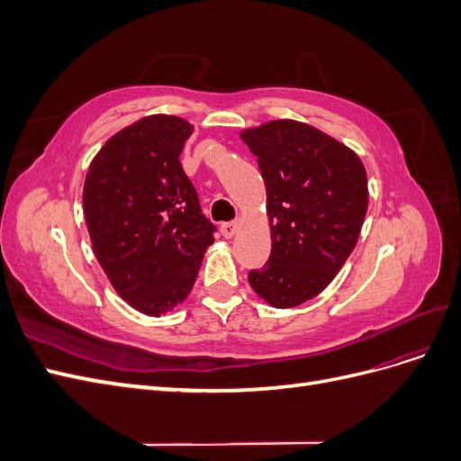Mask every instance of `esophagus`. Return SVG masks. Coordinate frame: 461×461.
<instances>
[{"instance_id": "1", "label": "esophagus", "mask_w": 461, "mask_h": 461, "mask_svg": "<svg viewBox=\"0 0 461 461\" xmlns=\"http://www.w3.org/2000/svg\"><path fill=\"white\" fill-rule=\"evenodd\" d=\"M239 227H240V219H234L230 222H222L221 225V232L225 239H232V236L239 232Z\"/></svg>"}]
</instances>
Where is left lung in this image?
I'll list each match as a JSON object with an SVG mask.
<instances>
[{"label":"left lung","instance_id":"8db88e82","mask_svg":"<svg viewBox=\"0 0 461 461\" xmlns=\"http://www.w3.org/2000/svg\"><path fill=\"white\" fill-rule=\"evenodd\" d=\"M267 188L271 256L248 275L275 308H296L332 281L367 213V175L356 153L310 124L281 119L248 129Z\"/></svg>","mask_w":461,"mask_h":461}]
</instances>
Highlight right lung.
I'll use <instances>...</instances> for the list:
<instances>
[{"instance_id":"1","label":"right lung","mask_w":461,"mask_h":461,"mask_svg":"<svg viewBox=\"0 0 461 461\" xmlns=\"http://www.w3.org/2000/svg\"><path fill=\"white\" fill-rule=\"evenodd\" d=\"M192 124L149 115L111 136L90 163L85 217L117 294L158 317L185 302L217 230L180 165Z\"/></svg>"}]
</instances>
